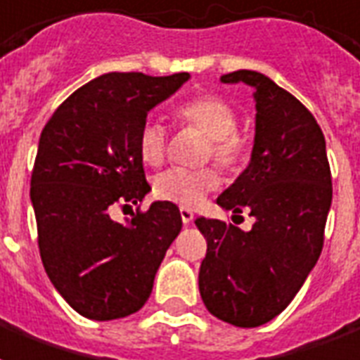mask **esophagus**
Masks as SVG:
<instances>
[{"mask_svg":"<svg viewBox=\"0 0 360 360\" xmlns=\"http://www.w3.org/2000/svg\"><path fill=\"white\" fill-rule=\"evenodd\" d=\"M179 214H181V221H183L185 225H188V223H193L194 214H193V212H191V210H188V207H181Z\"/></svg>","mask_w":360,"mask_h":360,"instance_id":"esophagus-1","label":"esophagus"}]
</instances>
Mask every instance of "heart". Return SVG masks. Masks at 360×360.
Segmentation results:
<instances>
[{"label": "heart", "mask_w": 360, "mask_h": 360, "mask_svg": "<svg viewBox=\"0 0 360 360\" xmlns=\"http://www.w3.org/2000/svg\"><path fill=\"white\" fill-rule=\"evenodd\" d=\"M177 120L183 126L193 127L207 139L206 158L223 169L233 172L246 158V141L236 133L238 114L214 95L193 98L177 110ZM137 153L146 166H160L166 154V131L158 122L148 120L143 124L137 137ZM219 187V175L214 169H179L172 167L158 173L153 181L154 196L160 200L183 207H196L207 194Z\"/></svg>", "instance_id": "heart-1"}]
</instances>
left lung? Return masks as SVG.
Segmentation results:
<instances>
[{"label":"left lung","instance_id":"1","mask_svg":"<svg viewBox=\"0 0 360 360\" xmlns=\"http://www.w3.org/2000/svg\"><path fill=\"white\" fill-rule=\"evenodd\" d=\"M254 93L255 135L246 169L217 206L254 217L250 231L196 217L207 252L198 273L206 309L219 321L255 328L281 315L319 262L332 204L326 143L313 114L255 70L221 76Z\"/></svg>","mask_w":360,"mask_h":360}]
</instances>
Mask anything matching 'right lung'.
Instances as JSON below:
<instances>
[{
	"instance_id": "right-lung-1",
	"label": "right lung",
	"mask_w": 360,
	"mask_h": 360,
	"mask_svg": "<svg viewBox=\"0 0 360 360\" xmlns=\"http://www.w3.org/2000/svg\"><path fill=\"white\" fill-rule=\"evenodd\" d=\"M188 79L187 72L103 74L72 93L41 131L30 181L39 255L55 290L85 319L137 313L181 233L169 202L154 200L124 223L110 212L150 193L137 137L146 114Z\"/></svg>"
}]
</instances>
